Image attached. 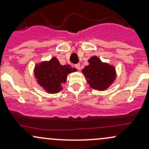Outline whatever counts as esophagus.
<instances>
[{
    "instance_id": "esophagus-1",
    "label": "esophagus",
    "mask_w": 149,
    "mask_h": 149,
    "mask_svg": "<svg viewBox=\"0 0 149 149\" xmlns=\"http://www.w3.org/2000/svg\"><path fill=\"white\" fill-rule=\"evenodd\" d=\"M75 67H76V69L78 70V71H80V64H75Z\"/></svg>"
}]
</instances>
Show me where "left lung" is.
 I'll return each instance as SVG.
<instances>
[{"label":"left lung","mask_w":149,"mask_h":149,"mask_svg":"<svg viewBox=\"0 0 149 149\" xmlns=\"http://www.w3.org/2000/svg\"><path fill=\"white\" fill-rule=\"evenodd\" d=\"M89 65L85 66L82 72L92 88L95 90H106L111 85L116 78L115 68L102 62L97 57H92L88 60Z\"/></svg>","instance_id":"1"}]
</instances>
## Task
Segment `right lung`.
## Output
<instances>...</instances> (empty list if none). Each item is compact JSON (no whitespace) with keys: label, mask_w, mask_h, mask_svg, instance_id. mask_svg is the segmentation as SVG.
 Wrapping results in <instances>:
<instances>
[{"label":"right lung","mask_w":149,"mask_h":149,"mask_svg":"<svg viewBox=\"0 0 149 149\" xmlns=\"http://www.w3.org/2000/svg\"><path fill=\"white\" fill-rule=\"evenodd\" d=\"M75 68L69 65H61L56 57L49 61H43L37 64L34 74L39 85H41L49 93H57L62 89L61 84L66 81L67 75L76 71Z\"/></svg>","instance_id":"add662e5"}]
</instances>
